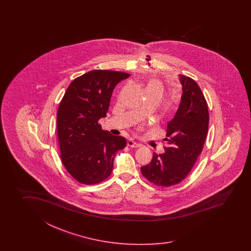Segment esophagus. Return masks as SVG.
Segmentation results:
<instances>
[{
	"instance_id": "esophagus-1",
	"label": "esophagus",
	"mask_w": 251,
	"mask_h": 251,
	"mask_svg": "<svg viewBox=\"0 0 251 251\" xmlns=\"http://www.w3.org/2000/svg\"><path fill=\"white\" fill-rule=\"evenodd\" d=\"M127 145L129 147H133V148H138V147L142 146L141 144H137L136 142H134L133 139H129V140H128Z\"/></svg>"
}]
</instances>
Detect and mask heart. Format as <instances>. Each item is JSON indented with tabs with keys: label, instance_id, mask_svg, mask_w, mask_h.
I'll use <instances>...</instances> for the list:
<instances>
[{
	"label": "heart",
	"instance_id": "b5f03b06",
	"mask_svg": "<svg viewBox=\"0 0 251 251\" xmlns=\"http://www.w3.org/2000/svg\"><path fill=\"white\" fill-rule=\"evenodd\" d=\"M147 89H159V90L162 91V84H161L160 80H151L147 86Z\"/></svg>",
	"mask_w": 251,
	"mask_h": 251
}]
</instances>
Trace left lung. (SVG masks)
<instances>
[{
	"instance_id": "left-lung-1",
	"label": "left lung",
	"mask_w": 251,
	"mask_h": 251,
	"mask_svg": "<svg viewBox=\"0 0 251 251\" xmlns=\"http://www.w3.org/2000/svg\"><path fill=\"white\" fill-rule=\"evenodd\" d=\"M181 101L167 126L164 154H153L141 168L143 176L158 187L175 186L185 179L203 151L207 137L208 105L196 80L180 75Z\"/></svg>"
}]
</instances>
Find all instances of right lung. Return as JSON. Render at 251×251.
<instances>
[{
	"label": "right lung",
	"instance_id": "add662e5",
	"mask_svg": "<svg viewBox=\"0 0 251 251\" xmlns=\"http://www.w3.org/2000/svg\"><path fill=\"white\" fill-rule=\"evenodd\" d=\"M129 74L92 70L73 80L59 104L56 118L61 160L77 181L95 185L111 175L118 151L126 145L122 136L102 130L113 91Z\"/></svg>",
	"mask_w": 251,
	"mask_h": 251
}]
</instances>
